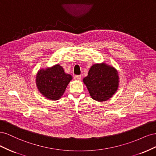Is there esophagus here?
Wrapping results in <instances>:
<instances>
[{
	"label": "esophagus",
	"instance_id": "34e87169",
	"mask_svg": "<svg viewBox=\"0 0 156 156\" xmlns=\"http://www.w3.org/2000/svg\"><path fill=\"white\" fill-rule=\"evenodd\" d=\"M81 75H75V76H74V79L75 80H80V79H81Z\"/></svg>",
	"mask_w": 156,
	"mask_h": 156
}]
</instances>
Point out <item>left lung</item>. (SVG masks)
<instances>
[{
    "label": "left lung",
    "mask_w": 156,
    "mask_h": 156,
    "mask_svg": "<svg viewBox=\"0 0 156 156\" xmlns=\"http://www.w3.org/2000/svg\"><path fill=\"white\" fill-rule=\"evenodd\" d=\"M119 79L116 69L103 63L94 64L83 81L92 99L98 101H104L116 92Z\"/></svg>",
    "instance_id": "8db88e82"
}]
</instances>
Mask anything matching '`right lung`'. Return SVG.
<instances>
[{"label":"right lung","mask_w":156,"mask_h":156,"mask_svg":"<svg viewBox=\"0 0 156 156\" xmlns=\"http://www.w3.org/2000/svg\"><path fill=\"white\" fill-rule=\"evenodd\" d=\"M72 75L64 72L59 64L51 68L40 69L36 75V86L44 97L51 100H57L63 95Z\"/></svg>","instance_id":"right-lung-1"}]
</instances>
